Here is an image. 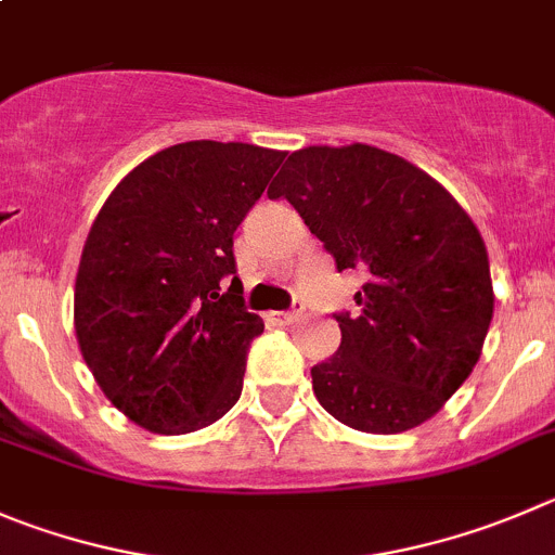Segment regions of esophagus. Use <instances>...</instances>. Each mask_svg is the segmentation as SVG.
I'll use <instances>...</instances> for the list:
<instances>
[{
    "mask_svg": "<svg viewBox=\"0 0 555 555\" xmlns=\"http://www.w3.org/2000/svg\"><path fill=\"white\" fill-rule=\"evenodd\" d=\"M301 314H304V307H301V304H295L289 312H271V320H273V323H279V325H293L295 320L301 318Z\"/></svg>",
    "mask_w": 555,
    "mask_h": 555,
    "instance_id": "1",
    "label": "esophagus"
}]
</instances>
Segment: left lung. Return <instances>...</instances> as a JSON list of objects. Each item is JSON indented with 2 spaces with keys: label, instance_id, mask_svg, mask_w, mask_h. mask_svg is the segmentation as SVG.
Returning a JSON list of instances; mask_svg holds the SVG:
<instances>
[{
  "label": "left lung",
  "instance_id": "left-lung-1",
  "mask_svg": "<svg viewBox=\"0 0 555 555\" xmlns=\"http://www.w3.org/2000/svg\"><path fill=\"white\" fill-rule=\"evenodd\" d=\"M301 214L336 271L356 268L359 318L336 314L341 345L312 366L320 405L361 433L395 435L447 405L493 320L488 248L452 194L372 144L295 150L268 189Z\"/></svg>",
  "mask_w": 555,
  "mask_h": 555
}]
</instances>
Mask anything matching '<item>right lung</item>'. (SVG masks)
<instances>
[{
	"instance_id": "right-lung-1",
	"label": "right lung",
	"mask_w": 555,
	"mask_h": 555,
	"mask_svg": "<svg viewBox=\"0 0 555 555\" xmlns=\"http://www.w3.org/2000/svg\"><path fill=\"white\" fill-rule=\"evenodd\" d=\"M282 160L243 142L172 144L131 169L92 221L76 339L106 400L139 427L194 433L241 397L248 341L266 325L243 307L232 235Z\"/></svg>"
}]
</instances>
